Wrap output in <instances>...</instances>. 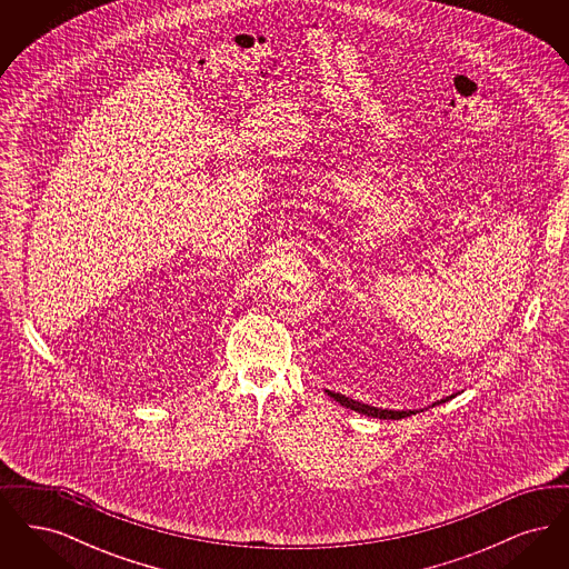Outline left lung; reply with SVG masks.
<instances>
[{
    "mask_svg": "<svg viewBox=\"0 0 569 569\" xmlns=\"http://www.w3.org/2000/svg\"><path fill=\"white\" fill-rule=\"evenodd\" d=\"M326 392H328V397L335 399L337 403H341L343 407H350V409L358 411V413H365V416H371V418H379V420H401V418H407V416L416 413V411H411V409H409V411H395V409H379V407L365 406V403L348 399V397H343V395H339V392H330V390H326ZM452 397H455V395H452ZM452 397H446V399L437 401L433 406L446 403V401H450Z\"/></svg>",
    "mask_w": 569,
    "mask_h": 569,
    "instance_id": "1",
    "label": "left lung"
}]
</instances>
